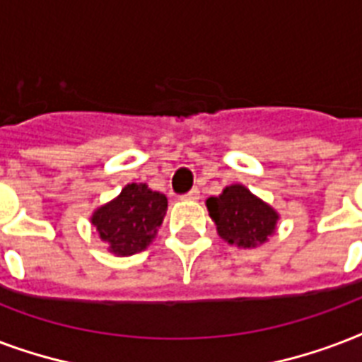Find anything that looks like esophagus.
<instances>
[{
    "label": "esophagus",
    "instance_id": "1",
    "mask_svg": "<svg viewBox=\"0 0 362 362\" xmlns=\"http://www.w3.org/2000/svg\"><path fill=\"white\" fill-rule=\"evenodd\" d=\"M185 200H200V190L198 189H190L187 194H183Z\"/></svg>",
    "mask_w": 362,
    "mask_h": 362
}]
</instances>
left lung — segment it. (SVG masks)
Here are the masks:
<instances>
[{"mask_svg":"<svg viewBox=\"0 0 362 362\" xmlns=\"http://www.w3.org/2000/svg\"><path fill=\"white\" fill-rule=\"evenodd\" d=\"M207 209L217 232L228 243L255 247L276 230L277 213L242 185H232L221 196L207 198Z\"/></svg>","mask_w":362,"mask_h":362,"instance_id":"left-lung-1","label":"left lung"}]
</instances>
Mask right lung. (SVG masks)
<instances>
[{"mask_svg": "<svg viewBox=\"0 0 362 362\" xmlns=\"http://www.w3.org/2000/svg\"><path fill=\"white\" fill-rule=\"evenodd\" d=\"M168 198L147 185H126L119 198L92 215V225L115 255L139 253L155 238L166 215Z\"/></svg>", "mask_w": 362, "mask_h": 362, "instance_id": "right-lung-1", "label": "right lung"}]
</instances>
